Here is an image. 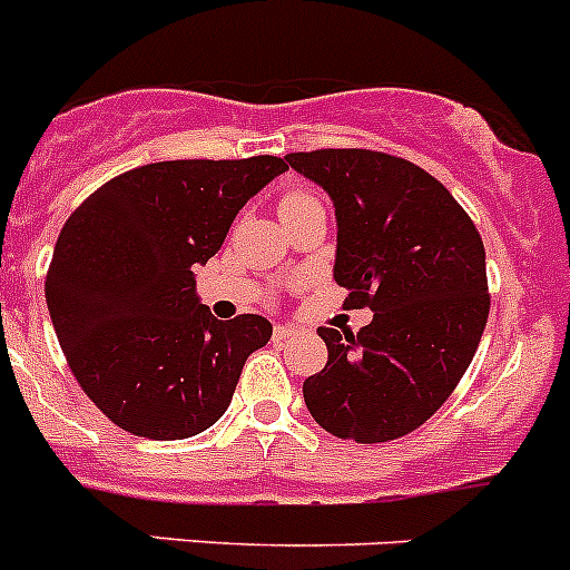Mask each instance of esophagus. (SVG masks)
I'll use <instances>...</instances> for the list:
<instances>
[{
  "mask_svg": "<svg viewBox=\"0 0 570 570\" xmlns=\"http://www.w3.org/2000/svg\"><path fill=\"white\" fill-rule=\"evenodd\" d=\"M295 332H297V328L284 326V323H278V326H275V340H278V343H286V340L295 337Z\"/></svg>",
  "mask_w": 570,
  "mask_h": 570,
  "instance_id": "esophagus-1",
  "label": "esophagus"
}]
</instances>
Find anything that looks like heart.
Masks as SVG:
<instances>
[{
  "mask_svg": "<svg viewBox=\"0 0 570 570\" xmlns=\"http://www.w3.org/2000/svg\"><path fill=\"white\" fill-rule=\"evenodd\" d=\"M303 199H312V196H303V194H289V196H286L284 202H281V207H284V205H295V202H303Z\"/></svg>",
  "mask_w": 570,
  "mask_h": 570,
  "instance_id": "heart-1",
  "label": "heart"
}]
</instances>
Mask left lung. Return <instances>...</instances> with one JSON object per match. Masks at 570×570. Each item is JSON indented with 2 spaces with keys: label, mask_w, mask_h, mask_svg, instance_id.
Segmentation results:
<instances>
[{
  "label": "left lung",
  "mask_w": 570,
  "mask_h": 570,
  "mask_svg": "<svg viewBox=\"0 0 570 570\" xmlns=\"http://www.w3.org/2000/svg\"><path fill=\"white\" fill-rule=\"evenodd\" d=\"M334 205V281L374 321L317 328L326 368L303 382L312 419L380 444L428 422L470 368L489 317L487 253L464 207L407 159L365 148L286 154Z\"/></svg>",
  "instance_id": "1"
}]
</instances>
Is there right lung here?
I'll return each mask as SVG.
<instances>
[{
	"instance_id": "add662e5",
	"label": "right lung",
	"mask_w": 570,
	"mask_h": 570,
	"mask_svg": "<svg viewBox=\"0 0 570 570\" xmlns=\"http://www.w3.org/2000/svg\"><path fill=\"white\" fill-rule=\"evenodd\" d=\"M284 171L278 157L151 163L106 183L67 219L45 281L47 309L78 385L117 428L177 441L227 411L273 323L216 321L194 269Z\"/></svg>"
}]
</instances>
